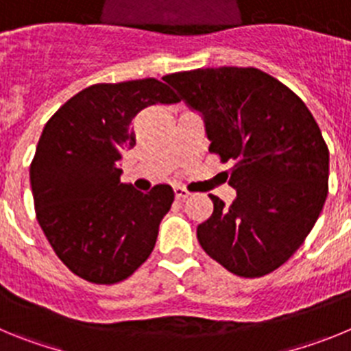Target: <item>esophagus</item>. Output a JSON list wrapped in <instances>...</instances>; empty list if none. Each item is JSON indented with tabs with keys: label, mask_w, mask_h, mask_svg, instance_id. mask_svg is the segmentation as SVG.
<instances>
[{
	"label": "esophagus",
	"mask_w": 351,
	"mask_h": 351,
	"mask_svg": "<svg viewBox=\"0 0 351 351\" xmlns=\"http://www.w3.org/2000/svg\"><path fill=\"white\" fill-rule=\"evenodd\" d=\"M173 193H176V198H178V200H184V198L190 197V191L186 190V188H182V186H176V188H173Z\"/></svg>",
	"instance_id": "obj_1"
}]
</instances>
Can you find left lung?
Masks as SVG:
<instances>
[{"mask_svg": "<svg viewBox=\"0 0 351 351\" xmlns=\"http://www.w3.org/2000/svg\"><path fill=\"white\" fill-rule=\"evenodd\" d=\"M202 116L209 151L230 160V207L209 195L197 237L226 271L260 278L308 237L328 191V149L315 117L285 84L256 68H198L163 77Z\"/></svg>", "mask_w": 351, "mask_h": 351, "instance_id": "8db88e82", "label": "left lung"}]
</instances>
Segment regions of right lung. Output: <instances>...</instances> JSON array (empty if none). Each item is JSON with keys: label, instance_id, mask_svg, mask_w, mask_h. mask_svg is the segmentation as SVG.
I'll list each match as a JSON object with an SVG mask.
<instances>
[{"label": "right lung", "instance_id": "1", "mask_svg": "<svg viewBox=\"0 0 351 351\" xmlns=\"http://www.w3.org/2000/svg\"><path fill=\"white\" fill-rule=\"evenodd\" d=\"M156 79L95 84L47 121L29 169L36 219L73 274L114 285L141 267L173 202L169 184L147 193L121 182L135 145L132 119L154 104H178Z\"/></svg>", "mask_w": 351, "mask_h": 351}]
</instances>
